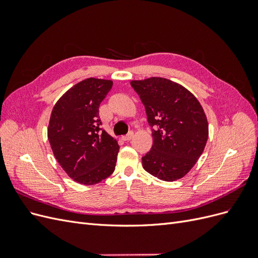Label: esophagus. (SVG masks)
Instances as JSON below:
<instances>
[{"instance_id": "1", "label": "esophagus", "mask_w": 258, "mask_h": 258, "mask_svg": "<svg viewBox=\"0 0 258 258\" xmlns=\"http://www.w3.org/2000/svg\"><path fill=\"white\" fill-rule=\"evenodd\" d=\"M132 138H134V132H132V131H130L128 135H126V136H123V137H122L121 139L123 140V141H130V140H131Z\"/></svg>"}]
</instances>
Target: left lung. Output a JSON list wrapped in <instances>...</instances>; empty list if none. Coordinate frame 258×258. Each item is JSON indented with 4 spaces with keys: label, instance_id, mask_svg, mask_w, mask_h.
I'll list each match as a JSON object with an SVG mask.
<instances>
[{
    "label": "left lung",
    "instance_id": "left-lung-1",
    "mask_svg": "<svg viewBox=\"0 0 258 258\" xmlns=\"http://www.w3.org/2000/svg\"><path fill=\"white\" fill-rule=\"evenodd\" d=\"M130 84L145 106L153 132V146L142 157L144 170L167 182L183 177L208 141L204 108L190 91L167 79L151 77Z\"/></svg>",
    "mask_w": 258,
    "mask_h": 258
}]
</instances>
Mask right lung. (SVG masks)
Masks as SVG:
<instances>
[{
	"label": "right lung",
	"mask_w": 258,
	"mask_h": 258,
	"mask_svg": "<svg viewBox=\"0 0 258 258\" xmlns=\"http://www.w3.org/2000/svg\"><path fill=\"white\" fill-rule=\"evenodd\" d=\"M113 82L87 79L76 84L53 106L48 140L59 165L75 182L93 185L115 170L119 145L101 128L99 106Z\"/></svg>",
	"instance_id": "obj_1"
}]
</instances>
